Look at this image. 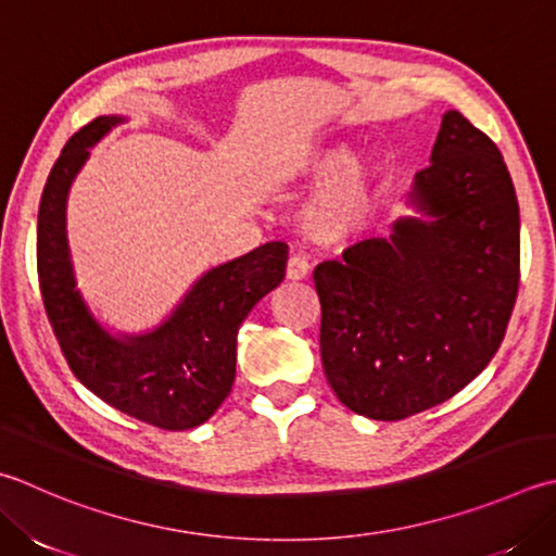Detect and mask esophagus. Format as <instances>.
<instances>
[{
    "label": "esophagus",
    "instance_id": "1",
    "mask_svg": "<svg viewBox=\"0 0 556 556\" xmlns=\"http://www.w3.org/2000/svg\"><path fill=\"white\" fill-rule=\"evenodd\" d=\"M308 271H311V265H308L306 257H301V255L289 257V263H287V279H289V281L306 279Z\"/></svg>",
    "mask_w": 556,
    "mask_h": 556
}]
</instances>
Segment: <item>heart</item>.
<instances>
[{
	"mask_svg": "<svg viewBox=\"0 0 556 556\" xmlns=\"http://www.w3.org/2000/svg\"><path fill=\"white\" fill-rule=\"evenodd\" d=\"M279 178L289 185L325 180L301 210V226L315 243L352 241L371 224L380 200V166L354 159L346 141L315 144L281 163Z\"/></svg>",
	"mask_w": 556,
	"mask_h": 556,
	"instance_id": "heart-1",
	"label": "heart"
}]
</instances>
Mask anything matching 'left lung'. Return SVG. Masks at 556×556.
<instances>
[{
	"label": "left lung",
	"mask_w": 556,
	"mask_h": 556,
	"mask_svg": "<svg viewBox=\"0 0 556 556\" xmlns=\"http://www.w3.org/2000/svg\"><path fill=\"white\" fill-rule=\"evenodd\" d=\"M388 238L315 267L325 378L342 405L397 421L453 397L492 362L520 279V216L502 151L443 113L429 166Z\"/></svg>",
	"instance_id": "1"
}]
</instances>
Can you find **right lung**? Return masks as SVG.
<instances>
[{
  "label": "right lung",
  "instance_id": "add662e5",
  "mask_svg": "<svg viewBox=\"0 0 556 556\" xmlns=\"http://www.w3.org/2000/svg\"><path fill=\"white\" fill-rule=\"evenodd\" d=\"M123 123V115L96 117L54 161L38 210L42 303L64 358L93 395L151 427L185 431L210 419L231 393L238 328L281 285L289 248L271 241L206 269L154 330H108L76 287L67 198L91 147Z\"/></svg>",
  "mask_w": 556,
  "mask_h": 556
}]
</instances>
